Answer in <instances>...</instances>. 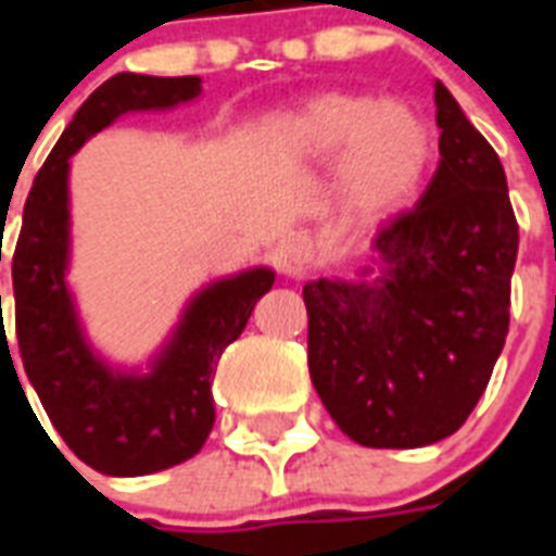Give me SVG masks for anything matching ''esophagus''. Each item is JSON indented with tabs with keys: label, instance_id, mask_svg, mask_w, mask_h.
<instances>
[{
	"label": "esophagus",
	"instance_id": "esophagus-1",
	"mask_svg": "<svg viewBox=\"0 0 556 556\" xmlns=\"http://www.w3.org/2000/svg\"><path fill=\"white\" fill-rule=\"evenodd\" d=\"M274 262H277V268L288 277H303L308 265L314 262V248L312 242L305 239V236H288L282 242L277 244V251H274Z\"/></svg>",
	"mask_w": 556,
	"mask_h": 556
}]
</instances>
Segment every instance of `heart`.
Masks as SVG:
<instances>
[{"instance_id":"1","label":"heart","mask_w":556,"mask_h":556,"mask_svg":"<svg viewBox=\"0 0 556 556\" xmlns=\"http://www.w3.org/2000/svg\"><path fill=\"white\" fill-rule=\"evenodd\" d=\"M277 147L296 161H331L334 201L349 222H380L409 204L432 161L430 126L409 103L329 91L277 129Z\"/></svg>"}]
</instances>
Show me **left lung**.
<instances>
[{
	"label": "left lung",
	"mask_w": 556,
	"mask_h": 556,
	"mask_svg": "<svg viewBox=\"0 0 556 556\" xmlns=\"http://www.w3.org/2000/svg\"><path fill=\"white\" fill-rule=\"evenodd\" d=\"M439 169L352 282H305L308 371L349 439L413 450L479 404L510 323L519 225L500 155L435 83Z\"/></svg>",
	"instance_id": "1"
}]
</instances>
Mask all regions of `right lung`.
Masks as SVG:
<instances>
[{
	"label": "right lung",
	"instance_id": "right-lung-1",
	"mask_svg": "<svg viewBox=\"0 0 556 556\" xmlns=\"http://www.w3.org/2000/svg\"><path fill=\"white\" fill-rule=\"evenodd\" d=\"M199 94V77H109L65 126L22 210L11 265L22 366L60 439L106 476L159 473L199 453L216 421L218 357L274 286V270L253 268L199 291L150 371L112 369L86 343L65 286L68 159L126 112L173 109Z\"/></svg>",
	"mask_w": 556,
	"mask_h": 556
}]
</instances>
